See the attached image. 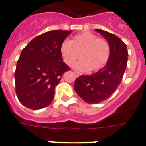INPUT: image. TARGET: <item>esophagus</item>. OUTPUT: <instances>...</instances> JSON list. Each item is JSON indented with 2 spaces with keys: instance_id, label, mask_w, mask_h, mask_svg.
Here are the masks:
<instances>
[{
  "instance_id": "esophagus-1",
  "label": "esophagus",
  "mask_w": 146,
  "mask_h": 146,
  "mask_svg": "<svg viewBox=\"0 0 146 146\" xmlns=\"http://www.w3.org/2000/svg\"><path fill=\"white\" fill-rule=\"evenodd\" d=\"M74 73H75V75H76V76H80V73H78V72H74Z\"/></svg>"
}]
</instances>
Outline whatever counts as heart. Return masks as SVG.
Masks as SVG:
<instances>
[{
	"mask_svg": "<svg viewBox=\"0 0 146 146\" xmlns=\"http://www.w3.org/2000/svg\"><path fill=\"white\" fill-rule=\"evenodd\" d=\"M60 54L66 64L73 66L76 60L82 59L76 65L80 71H98L106 65L110 58L111 48L108 42L103 38H98L90 32L75 35L71 42L66 40L60 46Z\"/></svg>",
	"mask_w": 146,
	"mask_h": 146,
	"instance_id": "obj_1",
	"label": "heart"
}]
</instances>
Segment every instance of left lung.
<instances>
[{"mask_svg": "<svg viewBox=\"0 0 146 146\" xmlns=\"http://www.w3.org/2000/svg\"><path fill=\"white\" fill-rule=\"evenodd\" d=\"M95 30L108 42L111 54L102 69L92 75H81L75 80V91L88 104L100 103L113 94L121 82L128 62L127 46L122 40L106 31Z\"/></svg>", "mask_w": 146, "mask_h": 146, "instance_id": "left-lung-1", "label": "left lung"}]
</instances>
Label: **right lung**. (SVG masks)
Returning a JSON list of instances; mask_svg holds the SVG:
<instances>
[{"instance_id": "obj_1", "label": "right lung", "mask_w": 146, "mask_h": 146, "mask_svg": "<svg viewBox=\"0 0 146 146\" xmlns=\"http://www.w3.org/2000/svg\"><path fill=\"white\" fill-rule=\"evenodd\" d=\"M72 32L53 30L40 35L21 51L16 66L15 91L19 101L32 110L48 106L55 87L70 67L62 61L60 46Z\"/></svg>"}]
</instances>
